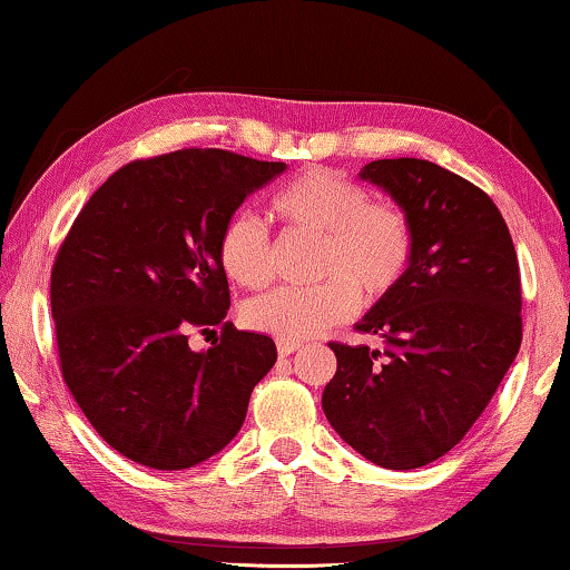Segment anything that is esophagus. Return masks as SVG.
Wrapping results in <instances>:
<instances>
[{"label": "esophagus", "mask_w": 570, "mask_h": 570, "mask_svg": "<svg viewBox=\"0 0 570 570\" xmlns=\"http://www.w3.org/2000/svg\"><path fill=\"white\" fill-rule=\"evenodd\" d=\"M276 350H278V355H282V357H288V355H294L296 350H299V342L278 340V342H276Z\"/></svg>", "instance_id": "obj_1"}]
</instances>
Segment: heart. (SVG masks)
I'll return each mask as SVG.
<instances>
[{
    "label": "heart",
    "mask_w": 570,
    "mask_h": 570,
    "mask_svg": "<svg viewBox=\"0 0 570 570\" xmlns=\"http://www.w3.org/2000/svg\"><path fill=\"white\" fill-rule=\"evenodd\" d=\"M271 213L288 230L320 236V284L274 288L246 306L256 332L286 342L309 340L347 322L360 302L391 296L409 274L415 230L409 213L387 200H370L367 189L334 169L312 167L282 187ZM218 264L233 284L258 292L271 282V243L253 215L238 213L223 225Z\"/></svg>",
    "instance_id": "obj_1"
}]
</instances>
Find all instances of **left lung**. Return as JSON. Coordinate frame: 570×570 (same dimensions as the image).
Returning <instances> with one entry per match:
<instances>
[{"label":"left lung","instance_id":"1","mask_svg":"<svg viewBox=\"0 0 570 570\" xmlns=\"http://www.w3.org/2000/svg\"><path fill=\"white\" fill-rule=\"evenodd\" d=\"M360 177L409 213L415 253L401 286L357 324L387 350L330 342L337 373L322 409L373 464L419 469L466 436L518 355V253L492 197L454 171L399 157Z\"/></svg>","mask_w":570,"mask_h":570}]
</instances>
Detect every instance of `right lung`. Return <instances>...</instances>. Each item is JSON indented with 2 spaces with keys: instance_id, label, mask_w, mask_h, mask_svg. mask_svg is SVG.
<instances>
[{
  "instance_id": "obj_1",
  "label": "right lung",
  "mask_w": 570,
  "mask_h": 570,
  "mask_svg": "<svg viewBox=\"0 0 570 570\" xmlns=\"http://www.w3.org/2000/svg\"><path fill=\"white\" fill-rule=\"evenodd\" d=\"M284 161L177 149L116 169L90 195L52 264L60 373L108 446L151 469H187L228 444L276 363L266 334L225 322L218 238ZM222 327L207 353L186 340Z\"/></svg>"
}]
</instances>
